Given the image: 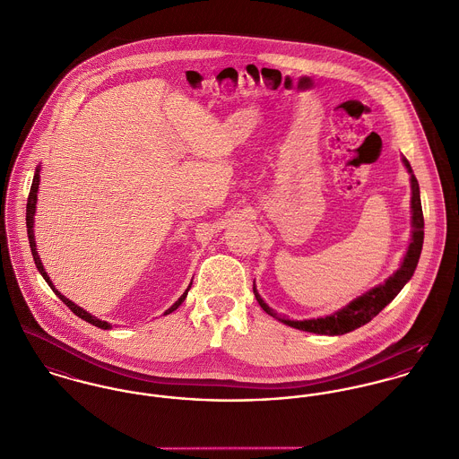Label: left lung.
Returning a JSON list of instances; mask_svg holds the SVG:
<instances>
[{"label": "left lung", "mask_w": 459, "mask_h": 459, "mask_svg": "<svg viewBox=\"0 0 459 459\" xmlns=\"http://www.w3.org/2000/svg\"><path fill=\"white\" fill-rule=\"evenodd\" d=\"M403 162L408 168V171L411 173V168H410L408 160L403 159ZM411 228H413V231H411L410 247L406 251V256L403 260L401 268L394 273L393 277H389L385 281V284H380V286L373 288L371 291L359 297L357 300H353L351 304H348L346 307H342L341 311H337L330 316L316 318V320H304V322L284 320L272 307H268L263 302L262 297L258 295L256 286H253L255 297H256L258 304L262 306L263 311L266 315L281 320L282 324H286L290 327L299 328V330L315 332V333H322V335H341V333H346V332H351L355 328L362 327L368 322H371L387 304L393 302L394 297L401 291V288L413 275L415 266H417L419 258H420L422 242H424V215H422V206H420L419 182H417L415 175H411Z\"/></svg>", "instance_id": "8db88e82"}]
</instances>
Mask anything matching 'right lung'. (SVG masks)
I'll return each mask as SVG.
<instances>
[{
	"instance_id": "obj_1",
	"label": "right lung",
	"mask_w": 459,
	"mask_h": 459,
	"mask_svg": "<svg viewBox=\"0 0 459 459\" xmlns=\"http://www.w3.org/2000/svg\"><path fill=\"white\" fill-rule=\"evenodd\" d=\"M39 168H37V171H35V177H33V184H31V189H30V195H28V204H26V228H28V240H30V247H31V255H33V260H35V264H37V268H39V272L42 273V277L46 279V282L53 288V291L62 299V302H65L66 307L75 315V316H79L81 320H84V322H88V324H91V325H95V327L104 328V330H108V328L111 327L108 322H100V320H97L95 316H91L90 313H86L84 309H81V307H77L74 302H70L68 299H65L60 291H56L55 290V286H53V282H51V279L48 277V273H46V270H44V264L40 263V258H39V253H37V246H35V237H33V215H35V203H37V191H39V178H40V175H39ZM191 288V286H189ZM189 288L186 290V293L164 313V315H169V313H173L175 309H178L180 307V304L186 300V297H187V291H189Z\"/></svg>"
}]
</instances>
